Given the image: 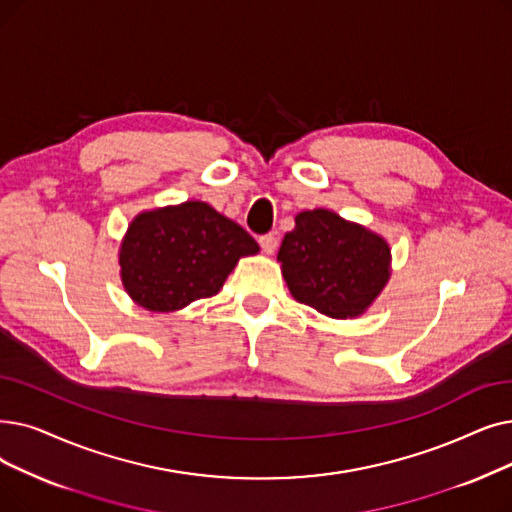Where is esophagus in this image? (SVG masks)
Instances as JSON below:
<instances>
[{
    "label": "esophagus",
    "instance_id": "obj_1",
    "mask_svg": "<svg viewBox=\"0 0 512 512\" xmlns=\"http://www.w3.org/2000/svg\"><path fill=\"white\" fill-rule=\"evenodd\" d=\"M259 244H261V249H263L265 255H274L276 249H278V240H276L274 234H263L259 238Z\"/></svg>",
    "mask_w": 512,
    "mask_h": 512
}]
</instances>
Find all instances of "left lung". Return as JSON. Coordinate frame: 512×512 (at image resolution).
Returning <instances> with one entry per match:
<instances>
[{"mask_svg": "<svg viewBox=\"0 0 512 512\" xmlns=\"http://www.w3.org/2000/svg\"><path fill=\"white\" fill-rule=\"evenodd\" d=\"M278 261L291 295L335 320L366 314L391 278L389 242L330 209L297 213Z\"/></svg>", "mask_w": 512, "mask_h": 512, "instance_id": "8db88e82", "label": "left lung"}]
</instances>
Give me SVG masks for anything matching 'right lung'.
<instances>
[{"instance_id":"right-lung-1","label":"right lung","mask_w":512,"mask_h":512,"mask_svg":"<svg viewBox=\"0 0 512 512\" xmlns=\"http://www.w3.org/2000/svg\"><path fill=\"white\" fill-rule=\"evenodd\" d=\"M255 238L209 203L186 201L142 211L119 247V274L133 303L157 314L213 297Z\"/></svg>"}]
</instances>
